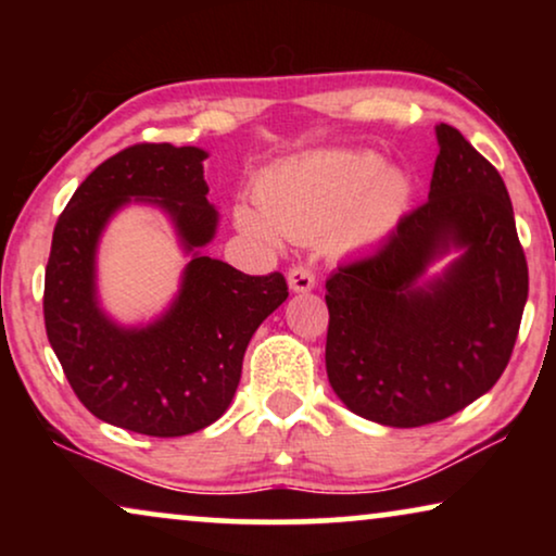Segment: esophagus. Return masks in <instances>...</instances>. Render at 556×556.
Returning <instances> with one entry per match:
<instances>
[{
	"mask_svg": "<svg viewBox=\"0 0 556 556\" xmlns=\"http://www.w3.org/2000/svg\"><path fill=\"white\" fill-rule=\"evenodd\" d=\"M288 288H291L293 293L314 291V288H316V276L308 268H303V265H299V268L288 270Z\"/></svg>",
	"mask_w": 556,
	"mask_h": 556,
	"instance_id": "obj_1",
	"label": "esophagus"
}]
</instances>
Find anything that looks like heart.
<instances>
[{"label": "heart", "instance_id": "heart-1", "mask_svg": "<svg viewBox=\"0 0 556 556\" xmlns=\"http://www.w3.org/2000/svg\"><path fill=\"white\" fill-rule=\"evenodd\" d=\"M413 200L405 169L369 149H329L286 159L255 181V204H235L238 230L276 248L326 230L337 250L377 245L397 230Z\"/></svg>", "mask_w": 556, "mask_h": 556}]
</instances>
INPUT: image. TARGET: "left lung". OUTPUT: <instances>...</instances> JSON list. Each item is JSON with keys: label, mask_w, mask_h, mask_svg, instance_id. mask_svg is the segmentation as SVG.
<instances>
[{"label": "left lung", "mask_w": 556, "mask_h": 556, "mask_svg": "<svg viewBox=\"0 0 556 556\" xmlns=\"http://www.w3.org/2000/svg\"><path fill=\"white\" fill-rule=\"evenodd\" d=\"M435 139L428 202L326 280L331 390L387 428L445 420L483 397L504 375L529 295L504 179L453 126L438 124Z\"/></svg>", "instance_id": "obj_1"}]
</instances>
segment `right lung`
<instances>
[{
  "instance_id": "right-lung-1",
  "label": "right lung",
  "mask_w": 556,
  "mask_h": 556,
  "mask_svg": "<svg viewBox=\"0 0 556 556\" xmlns=\"http://www.w3.org/2000/svg\"><path fill=\"white\" fill-rule=\"evenodd\" d=\"M207 156L172 143L124 149L88 174L52 232L42 301L52 352L98 420L151 438L189 435L225 415L250 339L288 299L280 273L245 276L202 253L219 225ZM128 203L162 211L190 257L175 299L139 325L111 317L97 291L102 232Z\"/></svg>"
}]
</instances>
